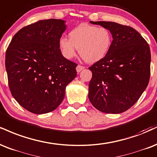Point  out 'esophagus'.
<instances>
[{
  "label": "esophagus",
  "mask_w": 157,
  "mask_h": 157,
  "mask_svg": "<svg viewBox=\"0 0 157 157\" xmlns=\"http://www.w3.org/2000/svg\"><path fill=\"white\" fill-rule=\"evenodd\" d=\"M84 69H85V67H82V66H80V65H78V66H77V67H76V70H77V73L80 72V71H82V70H83Z\"/></svg>",
  "instance_id": "34e87169"
}]
</instances>
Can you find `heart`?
<instances>
[{"label":"heart","mask_w":157,"mask_h":157,"mask_svg":"<svg viewBox=\"0 0 157 157\" xmlns=\"http://www.w3.org/2000/svg\"><path fill=\"white\" fill-rule=\"evenodd\" d=\"M69 39L62 37L58 46L67 59L76 56L77 49L85 61L94 63L106 57L112 45V34L106 28L82 24L69 32Z\"/></svg>","instance_id":"obj_1"}]
</instances>
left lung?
I'll return each mask as SVG.
<instances>
[{"mask_svg":"<svg viewBox=\"0 0 157 157\" xmlns=\"http://www.w3.org/2000/svg\"><path fill=\"white\" fill-rule=\"evenodd\" d=\"M110 31L112 45L106 57L89 69L88 98L98 110L118 114L137 102L150 78L151 51L146 41L129 26L113 22L90 21Z\"/></svg>","mask_w":157,"mask_h":157,"instance_id":"left-lung-1","label":"left lung"}]
</instances>
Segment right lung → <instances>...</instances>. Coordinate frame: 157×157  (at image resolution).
I'll use <instances>...</instances> for the list:
<instances>
[{
  "label": "right lung",
  "instance_id": "obj_1",
  "mask_svg": "<svg viewBox=\"0 0 157 157\" xmlns=\"http://www.w3.org/2000/svg\"><path fill=\"white\" fill-rule=\"evenodd\" d=\"M67 25L62 20H39L14 36L6 52V69L13 97L35 114L52 112L77 76V64L60 52L58 41Z\"/></svg>",
  "mask_w": 157,
  "mask_h": 157
}]
</instances>
